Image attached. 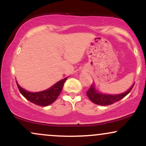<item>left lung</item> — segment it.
<instances>
[{
    "label": "left lung",
    "instance_id": "obj_1",
    "mask_svg": "<svg viewBox=\"0 0 146 146\" xmlns=\"http://www.w3.org/2000/svg\"><path fill=\"white\" fill-rule=\"evenodd\" d=\"M133 84L131 88L129 89L128 91L125 93H122V94L119 95H104L102 93H99L96 91L95 89V87L93 85L90 87L89 89L87 90L86 95L89 100L95 104L100 105V106H108L113 104L115 103V102L119 101L121 99H123L124 97L126 96L131 91L134 86Z\"/></svg>",
    "mask_w": 146,
    "mask_h": 146
}]
</instances>
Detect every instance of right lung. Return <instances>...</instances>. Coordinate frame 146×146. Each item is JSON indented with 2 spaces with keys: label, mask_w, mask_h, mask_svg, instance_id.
<instances>
[{
  "label": "right lung",
  "mask_w": 146,
  "mask_h": 146,
  "mask_svg": "<svg viewBox=\"0 0 146 146\" xmlns=\"http://www.w3.org/2000/svg\"><path fill=\"white\" fill-rule=\"evenodd\" d=\"M66 79L67 78L60 80L47 90L38 93H30L22 88L17 82L16 84L19 91L27 100L40 106H46L53 103L58 98Z\"/></svg>",
  "instance_id": "add662e5"
}]
</instances>
